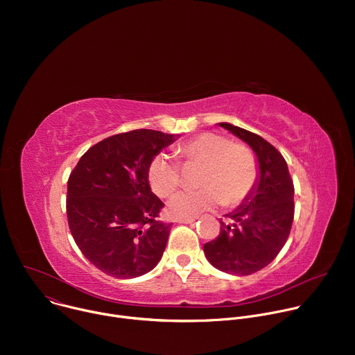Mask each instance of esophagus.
Returning a JSON list of instances; mask_svg holds the SVG:
<instances>
[{
  "mask_svg": "<svg viewBox=\"0 0 355 355\" xmlns=\"http://www.w3.org/2000/svg\"><path fill=\"white\" fill-rule=\"evenodd\" d=\"M196 220V218H191V219H180V220H177L178 223H187V225H191V223H193Z\"/></svg>",
  "mask_w": 355,
  "mask_h": 355,
  "instance_id": "obj_1",
  "label": "esophagus"
}]
</instances>
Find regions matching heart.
<instances>
[{
  "label": "heart",
  "instance_id": "obj_1",
  "mask_svg": "<svg viewBox=\"0 0 355 355\" xmlns=\"http://www.w3.org/2000/svg\"><path fill=\"white\" fill-rule=\"evenodd\" d=\"M184 166H199L198 189L175 193L168 202V214L174 219H191L199 214L223 207L233 208L251 193L259 178V164L252 150L243 143L204 132L177 147ZM151 189L162 198L171 195L181 184L178 163L166 153L151 159L147 170Z\"/></svg>",
  "mask_w": 355,
  "mask_h": 355
}]
</instances>
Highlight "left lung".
Listing matches in <instances>:
<instances>
[{
	"label": "left lung",
	"instance_id": "1",
	"mask_svg": "<svg viewBox=\"0 0 355 355\" xmlns=\"http://www.w3.org/2000/svg\"><path fill=\"white\" fill-rule=\"evenodd\" d=\"M222 128L245 141L259 162L251 193L220 220L219 236L205 243L208 261L232 275H250L267 267L288 240L293 222V182L285 159L261 136L232 123Z\"/></svg>",
	"mask_w": 355,
	"mask_h": 355
}]
</instances>
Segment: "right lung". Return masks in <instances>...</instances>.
Instances as JSON below:
<instances>
[{"mask_svg": "<svg viewBox=\"0 0 355 355\" xmlns=\"http://www.w3.org/2000/svg\"><path fill=\"white\" fill-rule=\"evenodd\" d=\"M178 136L136 129L89 147L67 181V219L84 257L115 278H136L163 257L168 223L151 192L148 164Z\"/></svg>", "mask_w": 355, "mask_h": 355, "instance_id": "right-lung-1", "label": "right lung"}]
</instances>
